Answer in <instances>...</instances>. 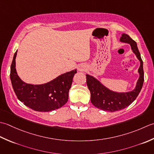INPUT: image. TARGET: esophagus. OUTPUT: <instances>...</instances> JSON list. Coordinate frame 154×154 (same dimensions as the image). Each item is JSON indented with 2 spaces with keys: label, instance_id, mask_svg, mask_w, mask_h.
I'll return each instance as SVG.
<instances>
[{
  "label": "esophagus",
  "instance_id": "1",
  "mask_svg": "<svg viewBox=\"0 0 154 154\" xmlns=\"http://www.w3.org/2000/svg\"><path fill=\"white\" fill-rule=\"evenodd\" d=\"M86 66L85 65L81 64V65L79 66H78V71H80V72H84V70H86Z\"/></svg>",
  "mask_w": 154,
  "mask_h": 154
}]
</instances>
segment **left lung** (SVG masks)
Masks as SVG:
<instances>
[{"mask_svg":"<svg viewBox=\"0 0 154 154\" xmlns=\"http://www.w3.org/2000/svg\"><path fill=\"white\" fill-rule=\"evenodd\" d=\"M120 40V42L130 44L133 52L140 62L138 69L140 77L135 89L128 92H114L103 86L94 77L86 74V83L90 92L91 102L96 108L111 112L120 110L130 105L138 96L144 80L143 61L136 42L126 34H122Z\"/></svg>","mask_w":154,"mask_h":154,"instance_id":"1","label":"left lung"}]
</instances>
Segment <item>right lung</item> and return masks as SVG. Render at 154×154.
Masks as SVG:
<instances>
[{"label":"right lung","mask_w":154,"mask_h":154,"mask_svg":"<svg viewBox=\"0 0 154 154\" xmlns=\"http://www.w3.org/2000/svg\"><path fill=\"white\" fill-rule=\"evenodd\" d=\"M14 54L11 66V80L16 96L20 102L33 110L50 112L58 109L67 102L76 69L60 75L46 84L34 85L25 83L18 76Z\"/></svg>","instance_id":"obj_1"}]
</instances>
